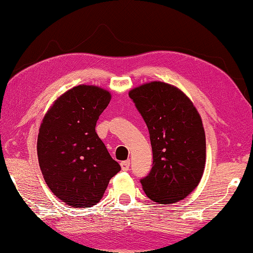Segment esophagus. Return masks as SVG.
Wrapping results in <instances>:
<instances>
[{"label": "esophagus", "instance_id": "34e87169", "mask_svg": "<svg viewBox=\"0 0 253 253\" xmlns=\"http://www.w3.org/2000/svg\"><path fill=\"white\" fill-rule=\"evenodd\" d=\"M121 168H122V170H124V171L129 170V168H130V161H129V160H126V161L121 162Z\"/></svg>", "mask_w": 253, "mask_h": 253}]
</instances>
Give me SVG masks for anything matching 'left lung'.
<instances>
[{"label": "left lung", "mask_w": 253, "mask_h": 253, "mask_svg": "<svg viewBox=\"0 0 253 253\" xmlns=\"http://www.w3.org/2000/svg\"><path fill=\"white\" fill-rule=\"evenodd\" d=\"M146 123L153 167L140 181L146 196L158 204L177 203L203 177L206 138L203 121L184 92L165 82H150L129 92Z\"/></svg>", "instance_id": "obj_1"}]
</instances>
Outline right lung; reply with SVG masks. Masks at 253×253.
<instances>
[{
    "label": "right lung",
    "instance_id": "obj_1",
    "mask_svg": "<svg viewBox=\"0 0 253 253\" xmlns=\"http://www.w3.org/2000/svg\"><path fill=\"white\" fill-rule=\"evenodd\" d=\"M110 99L99 86H75L55 100L40 124L37 150L44 182L75 209L96 205L121 170L95 132Z\"/></svg>",
    "mask_w": 253,
    "mask_h": 253
}]
</instances>
